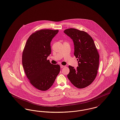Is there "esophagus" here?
Segmentation results:
<instances>
[{"label":"esophagus","instance_id":"1","mask_svg":"<svg viewBox=\"0 0 120 120\" xmlns=\"http://www.w3.org/2000/svg\"><path fill=\"white\" fill-rule=\"evenodd\" d=\"M64 67H65V66H64V65H60V67H61V68H64Z\"/></svg>","mask_w":120,"mask_h":120}]
</instances>
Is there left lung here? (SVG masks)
Returning a JSON list of instances; mask_svg holds the SVG:
<instances>
[{"mask_svg": "<svg viewBox=\"0 0 120 120\" xmlns=\"http://www.w3.org/2000/svg\"><path fill=\"white\" fill-rule=\"evenodd\" d=\"M64 33L72 40L74 55L78 58L77 68L69 66L68 78L78 88H83L91 84L98 73L99 55L94 42L87 33L75 28L67 29Z\"/></svg>", "mask_w": 120, "mask_h": 120, "instance_id": "8db88e82", "label": "left lung"}]
</instances>
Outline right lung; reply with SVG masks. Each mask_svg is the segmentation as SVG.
<instances>
[{"label": "right lung", "mask_w": 120, "mask_h": 120, "mask_svg": "<svg viewBox=\"0 0 120 120\" xmlns=\"http://www.w3.org/2000/svg\"><path fill=\"white\" fill-rule=\"evenodd\" d=\"M58 30L41 29L30 36L22 55V64L30 83L40 91L48 90L60 71L59 65L47 60L51 53L50 43Z\"/></svg>", "instance_id": "add662e5"}]
</instances>
